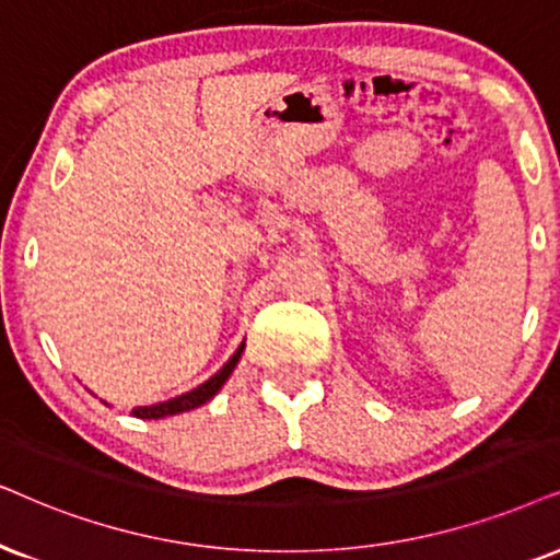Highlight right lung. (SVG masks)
<instances>
[{
  "label": "right lung",
  "mask_w": 560,
  "mask_h": 560,
  "mask_svg": "<svg viewBox=\"0 0 560 560\" xmlns=\"http://www.w3.org/2000/svg\"><path fill=\"white\" fill-rule=\"evenodd\" d=\"M243 351H245V341L237 346V351L232 353V357L228 359V364H224L222 370H219L217 374H211L207 382H201V385L194 387V390L175 395V398H170V400L154 402V406H139V408H133L131 413L137 416V419H165V416L186 413V410H194L198 406H203V402L211 400L219 390H222V385L230 380V374L237 366L240 357H243ZM105 406H108V402H105Z\"/></svg>",
  "instance_id": "right-lung-1"
}]
</instances>
